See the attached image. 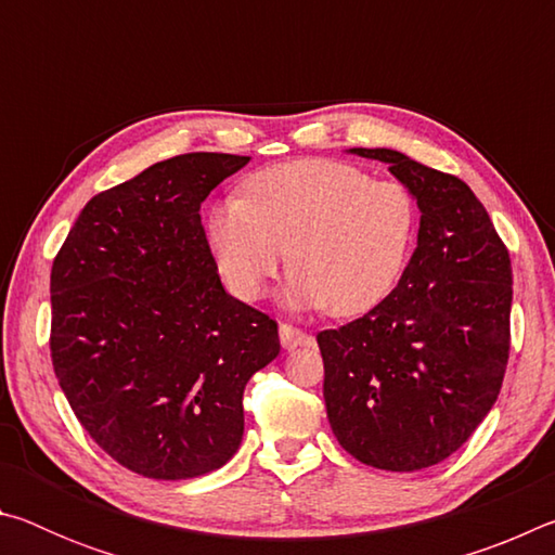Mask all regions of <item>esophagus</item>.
<instances>
[{
	"label": "esophagus",
	"instance_id": "1",
	"mask_svg": "<svg viewBox=\"0 0 555 555\" xmlns=\"http://www.w3.org/2000/svg\"><path fill=\"white\" fill-rule=\"evenodd\" d=\"M279 340H281V347H284V350H296V347L311 345V337H308L304 331H298V327L288 325V323L279 325Z\"/></svg>",
	"mask_w": 555,
	"mask_h": 555
}]
</instances>
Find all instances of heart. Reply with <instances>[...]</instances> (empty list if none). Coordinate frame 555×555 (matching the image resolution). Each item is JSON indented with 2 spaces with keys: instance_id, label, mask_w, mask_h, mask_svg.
<instances>
[{
  "instance_id": "obj_1",
  "label": "heart",
  "mask_w": 555,
  "mask_h": 555,
  "mask_svg": "<svg viewBox=\"0 0 555 555\" xmlns=\"http://www.w3.org/2000/svg\"><path fill=\"white\" fill-rule=\"evenodd\" d=\"M416 230L418 205L406 185L323 158L257 171L242 198L215 203L205 220L232 296L257 300L288 257L286 304L335 318L372 313L397 291Z\"/></svg>"
}]
</instances>
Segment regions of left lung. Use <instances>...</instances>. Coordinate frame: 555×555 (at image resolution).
<instances>
[{
  "instance_id": "obj_1",
  "label": "left lung",
  "mask_w": 555,
  "mask_h": 555,
  "mask_svg": "<svg viewBox=\"0 0 555 555\" xmlns=\"http://www.w3.org/2000/svg\"><path fill=\"white\" fill-rule=\"evenodd\" d=\"M347 154L387 164L421 222L397 291L372 313L318 335L327 421L360 463L413 473L453 455L500 397L512 261L460 178L393 149Z\"/></svg>"
}]
</instances>
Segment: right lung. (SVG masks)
Wrapping results in <instances>:
<instances>
[{"instance_id":"1","label":"right lung","mask_w":555,"mask_h":555,"mask_svg":"<svg viewBox=\"0 0 555 555\" xmlns=\"http://www.w3.org/2000/svg\"><path fill=\"white\" fill-rule=\"evenodd\" d=\"M249 162L183 154L92 198L51 269V357L92 440L152 480L222 467L244 436L242 393L279 354L269 315L232 298L201 203Z\"/></svg>"}]
</instances>
